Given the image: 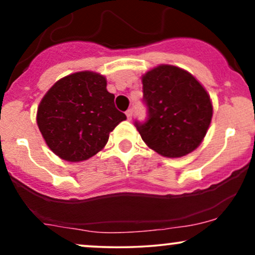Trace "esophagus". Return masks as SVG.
Here are the masks:
<instances>
[{
  "instance_id": "1",
  "label": "esophagus",
  "mask_w": 255,
  "mask_h": 255,
  "mask_svg": "<svg viewBox=\"0 0 255 255\" xmlns=\"http://www.w3.org/2000/svg\"><path fill=\"white\" fill-rule=\"evenodd\" d=\"M126 115H127V119L130 120L131 116H133V109H128L126 111Z\"/></svg>"
}]
</instances>
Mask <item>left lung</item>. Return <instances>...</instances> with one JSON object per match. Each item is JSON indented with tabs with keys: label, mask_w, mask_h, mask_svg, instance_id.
<instances>
[{
	"label": "left lung",
	"mask_w": 255,
	"mask_h": 255,
	"mask_svg": "<svg viewBox=\"0 0 255 255\" xmlns=\"http://www.w3.org/2000/svg\"><path fill=\"white\" fill-rule=\"evenodd\" d=\"M147 120L135 121L145 144L169 158L182 157L203 141L212 119V103L191 73L160 64L142 77Z\"/></svg>",
	"instance_id": "8db88e82"
}]
</instances>
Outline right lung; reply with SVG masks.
Here are the masks:
<instances>
[{
  "instance_id": "obj_1",
  "label": "right lung",
  "mask_w": 255,
  "mask_h": 255,
  "mask_svg": "<svg viewBox=\"0 0 255 255\" xmlns=\"http://www.w3.org/2000/svg\"><path fill=\"white\" fill-rule=\"evenodd\" d=\"M107 79L78 72L55 83L37 111V125L46 145L68 162H81L107 145L109 133L126 115L116 109Z\"/></svg>"
}]
</instances>
